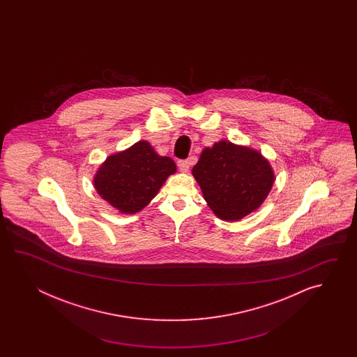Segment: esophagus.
<instances>
[{"mask_svg": "<svg viewBox=\"0 0 357 357\" xmlns=\"http://www.w3.org/2000/svg\"><path fill=\"white\" fill-rule=\"evenodd\" d=\"M177 166H178V169H180V171H181V172H183V174H185V172H188V171H189V167H190L189 160H178V162H177Z\"/></svg>", "mask_w": 357, "mask_h": 357, "instance_id": "obj_1", "label": "esophagus"}]
</instances>
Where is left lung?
Returning a JSON list of instances; mask_svg holds the SVG:
<instances>
[{
    "mask_svg": "<svg viewBox=\"0 0 357 357\" xmlns=\"http://www.w3.org/2000/svg\"><path fill=\"white\" fill-rule=\"evenodd\" d=\"M191 172L208 206L227 222L258 211L275 180L271 162L258 149L225 139L205 146Z\"/></svg>",
    "mask_w": 357,
    "mask_h": 357,
    "instance_id": "obj_1",
    "label": "left lung"
}]
</instances>
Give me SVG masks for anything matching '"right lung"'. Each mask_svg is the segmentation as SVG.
Returning <instances> with one entry per match:
<instances>
[{
	"mask_svg": "<svg viewBox=\"0 0 357 357\" xmlns=\"http://www.w3.org/2000/svg\"><path fill=\"white\" fill-rule=\"evenodd\" d=\"M175 160L162 157L146 140H139L107 157L97 168L93 185L99 197L122 214L143 211L168 177L176 174Z\"/></svg>",
	"mask_w": 357,
	"mask_h": 357,
	"instance_id": "add662e5",
	"label": "right lung"
}]
</instances>
